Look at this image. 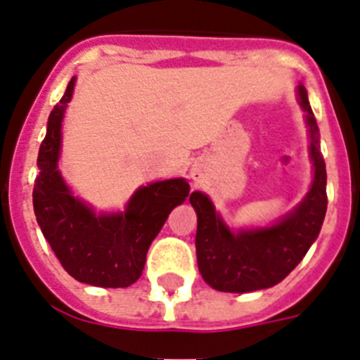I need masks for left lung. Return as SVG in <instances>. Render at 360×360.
Instances as JSON below:
<instances>
[{"label":"left lung","mask_w":360,"mask_h":360,"mask_svg":"<svg viewBox=\"0 0 360 360\" xmlns=\"http://www.w3.org/2000/svg\"><path fill=\"white\" fill-rule=\"evenodd\" d=\"M299 101L310 127V154L315 167L311 188L292 214L270 228L232 233L205 193L193 192L198 212L195 252L202 279L219 292L245 293L275 286L302 261L317 239L326 215V165L319 145V128L304 86Z\"/></svg>","instance_id":"8db88e82"}]
</instances>
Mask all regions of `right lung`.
Wrapping results in <instances>:
<instances>
[{
  "label": "right lung",
  "mask_w": 360,
  "mask_h": 360,
  "mask_svg": "<svg viewBox=\"0 0 360 360\" xmlns=\"http://www.w3.org/2000/svg\"><path fill=\"white\" fill-rule=\"evenodd\" d=\"M74 77L49 115L34 181V214L61 266L79 283L127 288L141 277L146 252L168 214L188 198L184 179L148 184L134 193L124 214L96 215L68 192L58 172L61 121Z\"/></svg>",
  "instance_id": "add662e5"
}]
</instances>
